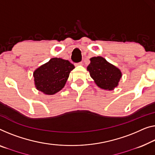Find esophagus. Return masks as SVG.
I'll return each mask as SVG.
<instances>
[{"mask_svg": "<svg viewBox=\"0 0 155 155\" xmlns=\"http://www.w3.org/2000/svg\"><path fill=\"white\" fill-rule=\"evenodd\" d=\"M83 64V63L82 62H80V63H77V65H82Z\"/></svg>", "mask_w": 155, "mask_h": 155, "instance_id": "obj_1", "label": "esophagus"}]
</instances>
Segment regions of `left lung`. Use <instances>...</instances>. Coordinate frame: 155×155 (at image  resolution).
I'll return each mask as SVG.
<instances>
[{
    "label": "left lung",
    "instance_id": "left-lung-1",
    "mask_svg": "<svg viewBox=\"0 0 155 155\" xmlns=\"http://www.w3.org/2000/svg\"><path fill=\"white\" fill-rule=\"evenodd\" d=\"M87 70L96 84L104 90H113L118 85L122 77L121 71L101 56L91 58Z\"/></svg>",
    "mask_w": 155,
    "mask_h": 155
}]
</instances>
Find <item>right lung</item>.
<instances>
[{
  "label": "right lung",
  "instance_id": "1",
  "mask_svg": "<svg viewBox=\"0 0 155 155\" xmlns=\"http://www.w3.org/2000/svg\"><path fill=\"white\" fill-rule=\"evenodd\" d=\"M74 65L70 61L54 58L34 71L35 84L38 91L47 94H54L65 85Z\"/></svg>",
  "mask_w": 155,
  "mask_h": 155
}]
</instances>
